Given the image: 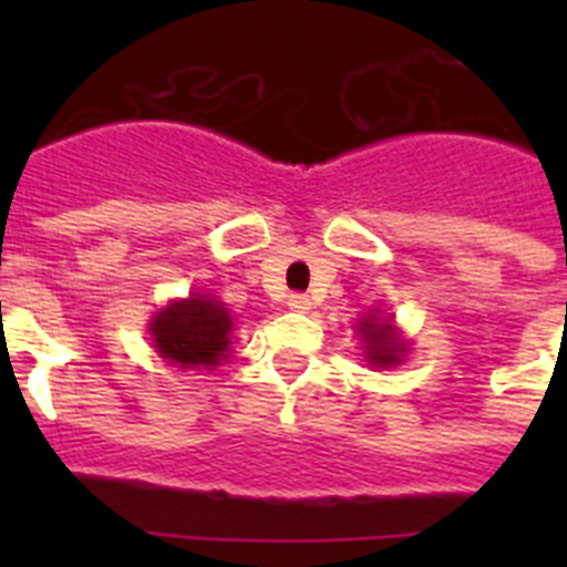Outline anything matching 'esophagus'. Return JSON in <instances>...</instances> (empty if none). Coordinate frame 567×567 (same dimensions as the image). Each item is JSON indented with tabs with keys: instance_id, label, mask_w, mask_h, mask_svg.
<instances>
[{
	"instance_id": "34e87169",
	"label": "esophagus",
	"mask_w": 567,
	"mask_h": 567,
	"mask_svg": "<svg viewBox=\"0 0 567 567\" xmlns=\"http://www.w3.org/2000/svg\"><path fill=\"white\" fill-rule=\"evenodd\" d=\"M289 309H292V312H309V309H312V300H309V295L295 292L289 295Z\"/></svg>"
}]
</instances>
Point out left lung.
I'll return each instance as SVG.
<instances>
[{"label": "left lung", "mask_w": 567, "mask_h": 567, "mask_svg": "<svg viewBox=\"0 0 567 567\" xmlns=\"http://www.w3.org/2000/svg\"><path fill=\"white\" fill-rule=\"evenodd\" d=\"M365 338V354H369V363L374 365H392L400 363V352H403V343L394 338L392 327L389 323H380L378 318H369L360 327Z\"/></svg>", "instance_id": "obj_1"}]
</instances>
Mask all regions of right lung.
<instances>
[{
    "instance_id": "add662e5",
    "label": "right lung",
    "mask_w": 567,
    "mask_h": 567,
    "mask_svg": "<svg viewBox=\"0 0 567 567\" xmlns=\"http://www.w3.org/2000/svg\"><path fill=\"white\" fill-rule=\"evenodd\" d=\"M229 332H233L229 312L207 295L175 300L150 323V334L162 358L184 369H198V365L209 369L227 358L224 352L229 346Z\"/></svg>"
}]
</instances>
